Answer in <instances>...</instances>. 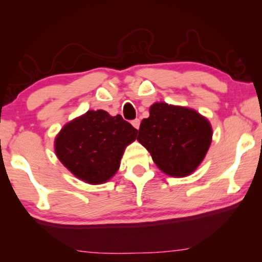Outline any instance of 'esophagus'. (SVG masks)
Returning a JSON list of instances; mask_svg holds the SVG:
<instances>
[{
  "mask_svg": "<svg viewBox=\"0 0 262 262\" xmlns=\"http://www.w3.org/2000/svg\"><path fill=\"white\" fill-rule=\"evenodd\" d=\"M132 126H134L136 130H139V125H141V120L139 119H135V120H132Z\"/></svg>",
  "mask_w": 262,
  "mask_h": 262,
  "instance_id": "esophagus-1",
  "label": "esophagus"
}]
</instances>
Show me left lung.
<instances>
[{
    "label": "left lung",
    "mask_w": 262,
    "mask_h": 262,
    "mask_svg": "<svg viewBox=\"0 0 262 262\" xmlns=\"http://www.w3.org/2000/svg\"><path fill=\"white\" fill-rule=\"evenodd\" d=\"M137 141L161 171L173 178L191 175L212 142L210 121L195 110L155 102L142 120Z\"/></svg>",
    "instance_id": "8db88e82"
}]
</instances>
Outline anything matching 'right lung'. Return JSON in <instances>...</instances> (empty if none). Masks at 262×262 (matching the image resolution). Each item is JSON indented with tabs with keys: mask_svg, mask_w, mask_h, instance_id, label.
I'll return each instance as SVG.
<instances>
[{
	"mask_svg": "<svg viewBox=\"0 0 262 262\" xmlns=\"http://www.w3.org/2000/svg\"><path fill=\"white\" fill-rule=\"evenodd\" d=\"M137 130L120 114L87 111L67 123L55 138V152L68 170L91 185L105 184L120 167L125 148Z\"/></svg>",
	"mask_w": 262,
	"mask_h": 262,
	"instance_id": "right-lung-1",
	"label": "right lung"
}]
</instances>
